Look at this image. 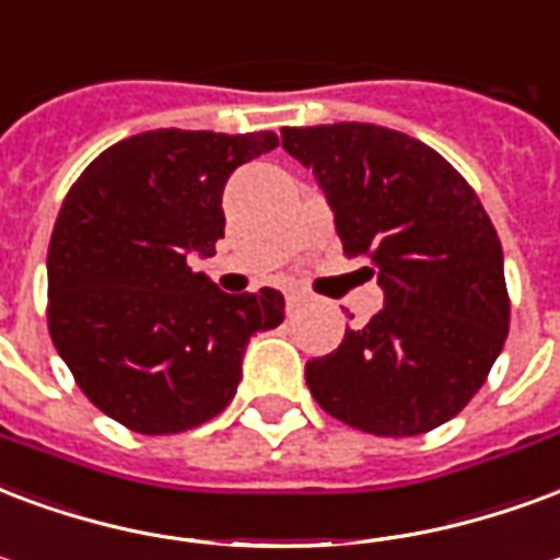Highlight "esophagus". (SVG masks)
Masks as SVG:
<instances>
[{"label":"esophagus","instance_id":"1","mask_svg":"<svg viewBox=\"0 0 560 560\" xmlns=\"http://www.w3.org/2000/svg\"><path fill=\"white\" fill-rule=\"evenodd\" d=\"M302 305H305V296H302V293H296V291L288 293V314H296Z\"/></svg>","mask_w":560,"mask_h":560}]
</instances>
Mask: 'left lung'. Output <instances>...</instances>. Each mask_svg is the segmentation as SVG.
Segmentation results:
<instances>
[{
    "label": "left lung",
    "instance_id": "obj_1",
    "mask_svg": "<svg viewBox=\"0 0 560 560\" xmlns=\"http://www.w3.org/2000/svg\"><path fill=\"white\" fill-rule=\"evenodd\" d=\"M312 168L347 258H362L383 308L305 364L329 416L376 436H418L478 395L499 359L511 300L495 228L475 189L433 148L380 124L284 127Z\"/></svg>",
    "mask_w": 560,
    "mask_h": 560
}]
</instances>
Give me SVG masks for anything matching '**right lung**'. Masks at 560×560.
<instances>
[{"instance_id": "1", "label": "right lung", "mask_w": 560, "mask_h": 560, "mask_svg": "<svg viewBox=\"0 0 560 560\" xmlns=\"http://www.w3.org/2000/svg\"><path fill=\"white\" fill-rule=\"evenodd\" d=\"M276 132L151 130L112 144L70 186L47 255V323L94 407L144 436L205 424L231 404L248 338L284 296L222 293L189 255L225 237L222 192Z\"/></svg>"}]
</instances>
